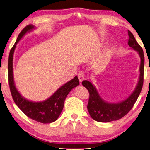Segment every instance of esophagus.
Wrapping results in <instances>:
<instances>
[{"mask_svg": "<svg viewBox=\"0 0 150 150\" xmlns=\"http://www.w3.org/2000/svg\"><path fill=\"white\" fill-rule=\"evenodd\" d=\"M78 77L79 79V81H80V82H82V81L85 79V74L84 73L82 72H80L78 73Z\"/></svg>", "mask_w": 150, "mask_h": 150, "instance_id": "1", "label": "esophagus"}]
</instances>
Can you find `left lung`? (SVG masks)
Here are the masks:
<instances>
[{"mask_svg":"<svg viewBox=\"0 0 150 150\" xmlns=\"http://www.w3.org/2000/svg\"><path fill=\"white\" fill-rule=\"evenodd\" d=\"M128 44L132 49L137 51L140 57L139 68L140 75L136 87L128 98L119 103H110L101 98L98 90L91 82L84 80L82 85L89 93V98L87 110L93 120L98 122H110L122 118L127 114L136 103L142 88L144 81V56L143 50L135 39L131 31L128 30Z\"/></svg>","mask_w":150,"mask_h":150,"instance_id":"left-lung-1","label":"left lung"}]
</instances>
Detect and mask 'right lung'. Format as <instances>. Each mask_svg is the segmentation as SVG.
<instances>
[{
    "instance_id": "1",
    "label": "right lung",
    "mask_w": 150,
    "mask_h": 150,
    "mask_svg": "<svg viewBox=\"0 0 150 150\" xmlns=\"http://www.w3.org/2000/svg\"><path fill=\"white\" fill-rule=\"evenodd\" d=\"M33 25L25 27L19 33L15 44L11 49L8 59V81L12 98L19 109L30 119L42 123H51L58 119L64 107L65 98L70 91L78 86L79 82L78 76L68 81L56 91L48 98L44 101L35 102L27 99L20 94L16 88L13 74V59L14 51L19 41L27 33L35 29Z\"/></svg>"
}]
</instances>
